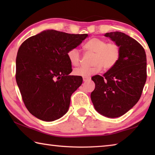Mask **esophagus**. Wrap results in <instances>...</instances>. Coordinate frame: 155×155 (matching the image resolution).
I'll return each mask as SVG.
<instances>
[{"label":"esophagus","mask_w":155,"mask_h":155,"mask_svg":"<svg viewBox=\"0 0 155 155\" xmlns=\"http://www.w3.org/2000/svg\"><path fill=\"white\" fill-rule=\"evenodd\" d=\"M90 79V77H83V80L84 82H85V81H87Z\"/></svg>","instance_id":"obj_1"}]
</instances>
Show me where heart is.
<instances>
[{"label": "heart", "instance_id": "1", "mask_svg": "<svg viewBox=\"0 0 155 155\" xmlns=\"http://www.w3.org/2000/svg\"><path fill=\"white\" fill-rule=\"evenodd\" d=\"M86 51L93 52L92 64L91 67L81 66L75 68L73 73L75 76L81 77H90L102 70H109L115 67L118 63L121 55V48L114 41L108 42L103 38H94L84 44ZM68 58L73 65L77 66L81 61V52L78 48H72L68 51Z\"/></svg>", "mask_w": 155, "mask_h": 155}]
</instances>
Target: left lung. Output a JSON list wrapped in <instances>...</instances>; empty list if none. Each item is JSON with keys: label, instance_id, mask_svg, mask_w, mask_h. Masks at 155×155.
<instances>
[{"label": "left lung", "instance_id": "left-lung-1", "mask_svg": "<svg viewBox=\"0 0 155 155\" xmlns=\"http://www.w3.org/2000/svg\"><path fill=\"white\" fill-rule=\"evenodd\" d=\"M104 35L119 44L121 55L103 77L91 78L95 89L91 99L99 114L114 118L126 114L140 100L147 78L146 55L143 46L125 33L116 31Z\"/></svg>", "mask_w": 155, "mask_h": 155}]
</instances>
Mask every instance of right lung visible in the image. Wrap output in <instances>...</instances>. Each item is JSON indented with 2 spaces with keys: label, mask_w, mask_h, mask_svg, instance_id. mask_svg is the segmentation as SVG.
Masks as SVG:
<instances>
[{
  "label": "right lung",
  "mask_w": 155,
  "mask_h": 155,
  "mask_svg": "<svg viewBox=\"0 0 155 155\" xmlns=\"http://www.w3.org/2000/svg\"><path fill=\"white\" fill-rule=\"evenodd\" d=\"M87 36L48 30L20 45L15 79L25 107L37 118L54 121L68 111L72 94L83 78L69 75L72 69L67 53Z\"/></svg>",
  "instance_id": "1"
}]
</instances>
